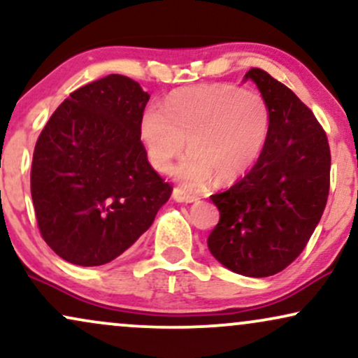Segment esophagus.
<instances>
[{"instance_id": "1", "label": "esophagus", "mask_w": 358, "mask_h": 358, "mask_svg": "<svg viewBox=\"0 0 358 358\" xmlns=\"http://www.w3.org/2000/svg\"><path fill=\"white\" fill-rule=\"evenodd\" d=\"M173 200L178 201V203H193V201L198 200V196L192 195V193L183 190V188L176 187L173 190Z\"/></svg>"}]
</instances>
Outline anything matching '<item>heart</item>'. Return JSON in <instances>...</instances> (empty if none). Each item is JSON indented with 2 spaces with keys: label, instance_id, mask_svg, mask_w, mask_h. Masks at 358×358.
<instances>
[{
  "label": "heart",
  "instance_id": "obj_1",
  "mask_svg": "<svg viewBox=\"0 0 358 358\" xmlns=\"http://www.w3.org/2000/svg\"><path fill=\"white\" fill-rule=\"evenodd\" d=\"M140 138L148 160L168 173L187 143L190 153L175 176L192 188L213 178L240 180L255 165L270 133V110L262 94L234 85L183 88L166 98L165 108L148 105L140 118Z\"/></svg>",
  "mask_w": 358,
  "mask_h": 358
}]
</instances>
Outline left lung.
I'll list each match as a JSON object with an SVG mask.
<instances>
[{"instance_id": "1", "label": "left lung", "mask_w": 358, "mask_h": 358, "mask_svg": "<svg viewBox=\"0 0 358 358\" xmlns=\"http://www.w3.org/2000/svg\"><path fill=\"white\" fill-rule=\"evenodd\" d=\"M252 80L270 110V133L255 166L227 192L212 195L220 222L208 250L245 277L282 272L303 252L320 222L330 188V146L315 115L260 68Z\"/></svg>"}]
</instances>
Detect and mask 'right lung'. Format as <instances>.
<instances>
[{
  "label": "right lung",
  "instance_id": "obj_1",
  "mask_svg": "<svg viewBox=\"0 0 358 358\" xmlns=\"http://www.w3.org/2000/svg\"><path fill=\"white\" fill-rule=\"evenodd\" d=\"M150 94L108 75L73 92L33 153L31 198L41 236L58 257L98 266L152 227L173 188L146 158L140 118Z\"/></svg>",
  "mask_w": 358,
  "mask_h": 358
}]
</instances>
